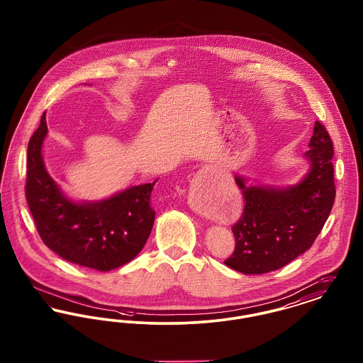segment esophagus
<instances>
[{"label": "esophagus", "instance_id": "esophagus-1", "mask_svg": "<svg viewBox=\"0 0 363 363\" xmlns=\"http://www.w3.org/2000/svg\"><path fill=\"white\" fill-rule=\"evenodd\" d=\"M215 175H218L216 167H213V166H206V167H203V169L197 173V175H196V179L193 181L194 189L190 190L189 206L193 208V211H196L197 213H200V215H203V216H208V212L206 208L199 204V201H197V191L201 189V186L206 184V181L212 179Z\"/></svg>", "mask_w": 363, "mask_h": 363}]
</instances>
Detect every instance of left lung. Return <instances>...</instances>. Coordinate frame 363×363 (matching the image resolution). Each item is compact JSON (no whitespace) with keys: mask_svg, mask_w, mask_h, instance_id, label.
<instances>
[{"mask_svg":"<svg viewBox=\"0 0 363 363\" xmlns=\"http://www.w3.org/2000/svg\"><path fill=\"white\" fill-rule=\"evenodd\" d=\"M332 157V140L315 121L303 154L309 170L296 184L272 186L234 175L245 207L233 225L235 250L225 261L228 268L245 275L267 274L311 249L335 201Z\"/></svg>","mask_w":363,"mask_h":363,"instance_id":"left-lung-1","label":"left lung"}]
</instances>
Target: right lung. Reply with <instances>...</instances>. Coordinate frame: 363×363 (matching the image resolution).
<instances>
[{
  "label": "right lung",
  "instance_id": "right-lung-1",
  "mask_svg": "<svg viewBox=\"0 0 363 363\" xmlns=\"http://www.w3.org/2000/svg\"><path fill=\"white\" fill-rule=\"evenodd\" d=\"M46 116L30 138L26 197L36 230L48 247L69 262L107 272L132 261L148 240L155 211V182L129 186L98 201L70 199L46 170Z\"/></svg>",
  "mask_w": 363,
  "mask_h": 363
}]
</instances>
